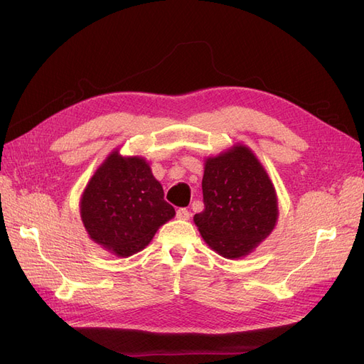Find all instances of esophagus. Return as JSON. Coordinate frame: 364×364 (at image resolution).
Instances as JSON below:
<instances>
[{"mask_svg":"<svg viewBox=\"0 0 364 364\" xmlns=\"http://www.w3.org/2000/svg\"><path fill=\"white\" fill-rule=\"evenodd\" d=\"M190 211L186 208H179L178 211H176V217H178L179 220H188L190 218Z\"/></svg>","mask_w":364,"mask_h":364,"instance_id":"esophagus-1","label":"esophagus"}]
</instances>
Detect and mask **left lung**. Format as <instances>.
<instances>
[{"label":"left lung","mask_w":364,"mask_h":364,"mask_svg":"<svg viewBox=\"0 0 364 364\" xmlns=\"http://www.w3.org/2000/svg\"><path fill=\"white\" fill-rule=\"evenodd\" d=\"M202 190L205 209L194 215V223L205 243L223 258L250 255L277 226V190L245 144L205 158Z\"/></svg>","instance_id":"8db88e82"}]
</instances>
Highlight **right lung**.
Segmentation results:
<instances>
[{"instance_id":"add662e5","label":"right lung","mask_w":364,"mask_h":364,"mask_svg":"<svg viewBox=\"0 0 364 364\" xmlns=\"http://www.w3.org/2000/svg\"><path fill=\"white\" fill-rule=\"evenodd\" d=\"M80 218L94 243L127 258L149 246L156 230L176 215L144 156L114 149L82 193Z\"/></svg>"}]
</instances>
